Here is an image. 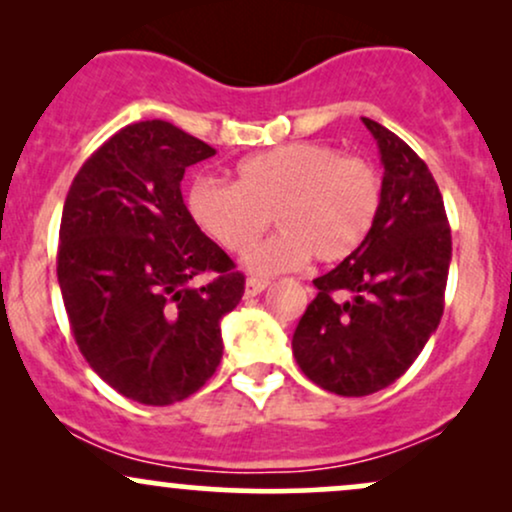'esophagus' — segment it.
I'll list each match as a JSON object with an SVG mask.
<instances>
[{"label": "esophagus", "mask_w": 512, "mask_h": 512, "mask_svg": "<svg viewBox=\"0 0 512 512\" xmlns=\"http://www.w3.org/2000/svg\"><path fill=\"white\" fill-rule=\"evenodd\" d=\"M267 286H269V281L255 279V276H250V279L245 281V296H248V298L257 296V293H262L264 289H267Z\"/></svg>", "instance_id": "esophagus-1"}]
</instances>
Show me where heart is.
I'll return each mask as SVG.
<instances>
[{
    "mask_svg": "<svg viewBox=\"0 0 512 512\" xmlns=\"http://www.w3.org/2000/svg\"><path fill=\"white\" fill-rule=\"evenodd\" d=\"M380 178L368 161L330 144L291 142L252 154L236 182L197 178L187 209L223 250L245 252L272 221L279 231L245 257L250 272L279 274L317 262H339L361 248L380 211Z\"/></svg>",
    "mask_w": 512,
    "mask_h": 512,
    "instance_id": "obj_1",
    "label": "heart"
}]
</instances>
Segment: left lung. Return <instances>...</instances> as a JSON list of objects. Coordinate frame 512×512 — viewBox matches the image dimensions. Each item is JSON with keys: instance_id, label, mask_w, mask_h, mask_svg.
Listing matches in <instances>:
<instances>
[{"instance_id": "1", "label": "left lung", "mask_w": 512, "mask_h": 512, "mask_svg": "<svg viewBox=\"0 0 512 512\" xmlns=\"http://www.w3.org/2000/svg\"><path fill=\"white\" fill-rule=\"evenodd\" d=\"M383 161L380 211L361 248L313 281L293 356L322 390L366 397L392 385L443 315L452 238L431 170L395 132L363 117Z\"/></svg>"}]
</instances>
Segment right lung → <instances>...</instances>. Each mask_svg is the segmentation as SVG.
Listing matches in <instances>:
<instances>
[{
    "instance_id": "right-lung-1",
    "label": "right lung",
    "mask_w": 512,
    "mask_h": 512,
    "mask_svg": "<svg viewBox=\"0 0 512 512\" xmlns=\"http://www.w3.org/2000/svg\"><path fill=\"white\" fill-rule=\"evenodd\" d=\"M216 149L163 120L134 122L81 166L64 199L57 281L76 346L113 390L151 407L219 368L221 320L245 276L182 202L187 166ZM215 279L195 287L199 273Z\"/></svg>"
}]
</instances>
